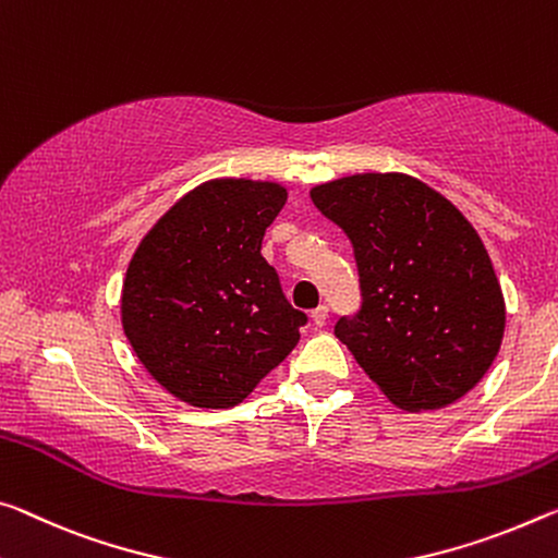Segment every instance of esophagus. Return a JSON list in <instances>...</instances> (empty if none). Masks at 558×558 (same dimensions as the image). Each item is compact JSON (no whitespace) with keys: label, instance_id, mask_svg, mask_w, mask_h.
Returning <instances> with one entry per match:
<instances>
[{"label":"esophagus","instance_id":"esophagus-1","mask_svg":"<svg viewBox=\"0 0 558 558\" xmlns=\"http://www.w3.org/2000/svg\"><path fill=\"white\" fill-rule=\"evenodd\" d=\"M311 320H313L315 327H323V325L327 323V307H325V305L315 307V311L311 313Z\"/></svg>","mask_w":558,"mask_h":558}]
</instances>
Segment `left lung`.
<instances>
[{
  "label": "left lung",
  "instance_id": "1",
  "mask_svg": "<svg viewBox=\"0 0 558 558\" xmlns=\"http://www.w3.org/2000/svg\"><path fill=\"white\" fill-rule=\"evenodd\" d=\"M348 233L362 307L342 344L404 412L457 402L501 348L507 305L489 253L452 201L407 173H355L311 189Z\"/></svg>",
  "mask_w": 558,
  "mask_h": 558
}]
</instances>
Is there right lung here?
<instances>
[{
	"mask_svg": "<svg viewBox=\"0 0 558 558\" xmlns=\"http://www.w3.org/2000/svg\"><path fill=\"white\" fill-rule=\"evenodd\" d=\"M288 201L276 181L210 179L156 220L121 288V325L141 365L191 407L241 404L300 340L305 313L260 255Z\"/></svg>",
	"mask_w": 558,
	"mask_h": 558,
	"instance_id": "right-lung-1",
	"label": "right lung"
}]
</instances>
